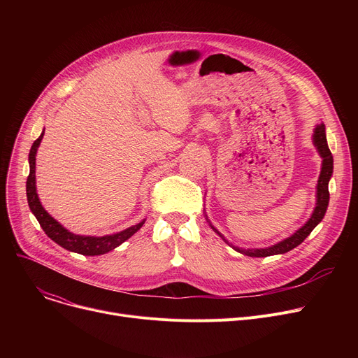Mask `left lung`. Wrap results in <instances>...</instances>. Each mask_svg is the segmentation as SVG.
Listing matches in <instances>:
<instances>
[{"label": "left lung", "instance_id": "1", "mask_svg": "<svg viewBox=\"0 0 358 358\" xmlns=\"http://www.w3.org/2000/svg\"><path fill=\"white\" fill-rule=\"evenodd\" d=\"M313 145L316 146L319 155L322 158V168H321V176H319L317 180V185H316V206L313 209V213L310 216V219L303 224L302 228L297 229L292 236L283 239L281 242H277L275 245H271L268 248H248V250H243V248H238L234 247L232 243H229L224 236L215 228L212 227V229L224 241L229 245L243 254V255H248V257H270V255H277V254H285L292 251L293 248H296L297 245H300L308 236L309 234L316 228V224L321 222L325 216L327 208H328V203H329V192H328V182L332 177V169H334V158L331 150L328 148V142H327V135H325V124L321 123L315 127L313 131Z\"/></svg>", "mask_w": 358, "mask_h": 358}]
</instances>
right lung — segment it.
Masks as SVG:
<instances>
[{"label":"right lung","instance_id":"obj_1","mask_svg":"<svg viewBox=\"0 0 358 358\" xmlns=\"http://www.w3.org/2000/svg\"><path fill=\"white\" fill-rule=\"evenodd\" d=\"M45 130L42 131V135L37 138L30 149L29 154V165H30V174L27 177V182H26V193H27V203L29 208L31 210V213L36 216L37 222L41 223L42 229L45 231V234L55 241L58 245H61L62 248L77 252L81 255H101L106 254L111 250L117 248L119 245L124 241H127L131 235L136 234L142 224L145 223V220L139 222L138 224H134L122 232L113 234V235H106V236H85V235H75L72 232H69L68 229H65L62 224L55 220L45 209L39 200V196L36 193V152L37 148H39L42 138H43Z\"/></svg>","mask_w":358,"mask_h":358}]
</instances>
